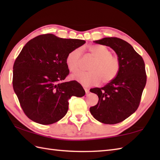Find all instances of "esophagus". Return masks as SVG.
Here are the masks:
<instances>
[{
  "label": "esophagus",
  "instance_id": "obj_1",
  "mask_svg": "<svg viewBox=\"0 0 160 160\" xmlns=\"http://www.w3.org/2000/svg\"><path fill=\"white\" fill-rule=\"evenodd\" d=\"M84 91H85V92H86V94H88L89 93V89H88V88H86V87H84Z\"/></svg>",
  "mask_w": 160,
  "mask_h": 160
}]
</instances>
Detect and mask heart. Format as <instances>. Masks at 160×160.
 I'll return each mask as SVG.
<instances>
[{
  "instance_id": "1",
  "label": "heart",
  "mask_w": 160,
  "mask_h": 160,
  "mask_svg": "<svg viewBox=\"0 0 160 160\" xmlns=\"http://www.w3.org/2000/svg\"><path fill=\"white\" fill-rule=\"evenodd\" d=\"M89 52L95 59L87 72H79L72 76L84 86L96 85L102 80L103 83L110 82L114 80L120 70V60L118 57L112 55L107 47L99 45H92ZM82 51L80 48L75 49L68 53L66 56V64L71 72H77L79 70Z\"/></svg>"
}]
</instances>
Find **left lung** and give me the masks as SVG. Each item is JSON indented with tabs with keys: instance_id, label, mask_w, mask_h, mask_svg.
<instances>
[{
	"instance_id": "8db88e82",
	"label": "left lung",
	"mask_w": 160,
	"mask_h": 160,
	"mask_svg": "<svg viewBox=\"0 0 160 160\" xmlns=\"http://www.w3.org/2000/svg\"><path fill=\"white\" fill-rule=\"evenodd\" d=\"M110 47L117 53L120 70L114 80L91 92L98 95L96 105L90 107L95 119L107 124L124 121L138 109L147 83L144 60L125 40L111 37L93 41Z\"/></svg>"
}]
</instances>
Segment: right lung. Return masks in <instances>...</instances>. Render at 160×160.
I'll list each match as a JSON object with an SVG mask.
<instances>
[{"label": "right lung", "instance_id": "right-lung-1", "mask_svg": "<svg viewBox=\"0 0 160 160\" xmlns=\"http://www.w3.org/2000/svg\"><path fill=\"white\" fill-rule=\"evenodd\" d=\"M84 43L48 33L35 37L24 46L13 64L12 83L20 107L30 120L45 125L55 123L67 113L71 97L84 96L77 81L64 82L69 73L67 55Z\"/></svg>", "mask_w": 160, "mask_h": 160}]
</instances>
